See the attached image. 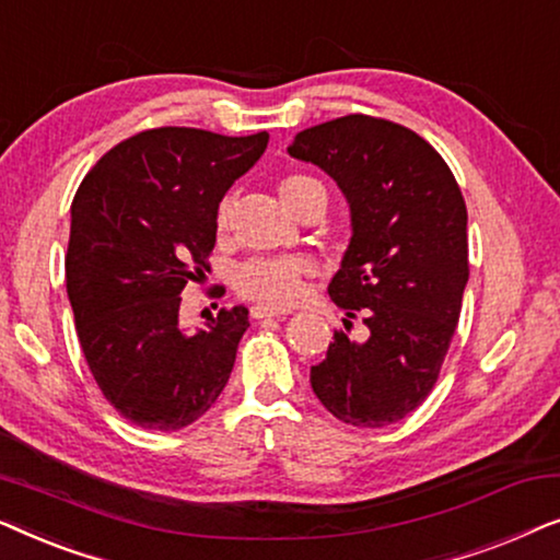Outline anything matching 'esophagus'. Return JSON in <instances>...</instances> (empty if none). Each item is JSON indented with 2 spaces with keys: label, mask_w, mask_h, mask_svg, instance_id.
Returning a JSON list of instances; mask_svg holds the SVG:
<instances>
[{
  "label": "esophagus",
  "mask_w": 560,
  "mask_h": 560,
  "mask_svg": "<svg viewBox=\"0 0 560 560\" xmlns=\"http://www.w3.org/2000/svg\"><path fill=\"white\" fill-rule=\"evenodd\" d=\"M249 316L255 320H259V318H280V316H285V311L270 308V305H252Z\"/></svg>",
  "instance_id": "esophagus-1"
}]
</instances>
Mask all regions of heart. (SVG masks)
I'll return each instance as SVG.
<instances>
[{
	"instance_id": "heart-1",
	"label": "heart",
	"mask_w": 560,
	"mask_h": 560,
	"mask_svg": "<svg viewBox=\"0 0 560 560\" xmlns=\"http://www.w3.org/2000/svg\"><path fill=\"white\" fill-rule=\"evenodd\" d=\"M313 194H326L320 180L305 173H288L280 180V196L288 203V209L298 213L303 203ZM234 201L224 198L217 209V229L226 232L232 226ZM308 275V265L301 259H252L242 265L234 275V288L247 301H257L259 305H270V308H288L298 301L303 290V278Z\"/></svg>"
}]
</instances>
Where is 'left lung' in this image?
Here are the masks:
<instances>
[{"label": "left lung", "instance_id": "obj_1", "mask_svg": "<svg viewBox=\"0 0 560 560\" xmlns=\"http://www.w3.org/2000/svg\"><path fill=\"white\" fill-rule=\"evenodd\" d=\"M288 152L339 183L354 232L328 285L347 331H334L326 359L311 366L313 393L349 425L397 423L431 395L462 313V188L423 137L366 114L303 129ZM357 317L365 334L351 340Z\"/></svg>", "mask_w": 560, "mask_h": 560}]
</instances>
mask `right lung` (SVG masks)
Segmentation results:
<instances>
[{
	"instance_id": "right-lung-1",
	"label": "right lung",
	"mask_w": 560,
	"mask_h": 560,
	"mask_svg": "<svg viewBox=\"0 0 560 560\" xmlns=\"http://www.w3.org/2000/svg\"><path fill=\"white\" fill-rule=\"evenodd\" d=\"M270 135L158 127L114 144L75 190L66 288L106 402L148 431H180L217 402L249 328L244 305L178 326L180 293L209 270L217 209Z\"/></svg>"
}]
</instances>
